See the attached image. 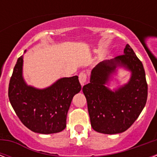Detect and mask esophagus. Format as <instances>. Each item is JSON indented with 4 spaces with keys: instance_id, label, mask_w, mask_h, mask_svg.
Here are the masks:
<instances>
[{
    "instance_id": "esophagus-1",
    "label": "esophagus",
    "mask_w": 157,
    "mask_h": 157,
    "mask_svg": "<svg viewBox=\"0 0 157 157\" xmlns=\"http://www.w3.org/2000/svg\"><path fill=\"white\" fill-rule=\"evenodd\" d=\"M86 79H87V76H86V73H84V72L80 73V75H79V81H80L81 86H83L86 84Z\"/></svg>"
}]
</instances>
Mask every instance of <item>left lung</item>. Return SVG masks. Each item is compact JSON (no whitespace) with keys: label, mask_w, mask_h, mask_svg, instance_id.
<instances>
[{"label":"left lung","mask_w":157,"mask_h":157,"mask_svg":"<svg viewBox=\"0 0 157 157\" xmlns=\"http://www.w3.org/2000/svg\"><path fill=\"white\" fill-rule=\"evenodd\" d=\"M123 67L131 72L127 83L112 91L106 86ZM91 126L106 134H120L131 126L145 107L147 84L142 62L128 44L124 54L101 62L91 71L90 83L82 88Z\"/></svg>","instance_id":"1"}]
</instances>
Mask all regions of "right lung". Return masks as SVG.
Wrapping results in <instances>:
<instances>
[{
	"mask_svg": "<svg viewBox=\"0 0 157 157\" xmlns=\"http://www.w3.org/2000/svg\"><path fill=\"white\" fill-rule=\"evenodd\" d=\"M23 66L22 55L9 85V99L16 115L35 133L49 134L63 130L72 98L81 90L78 76L60 78L49 87L38 89L26 83Z\"/></svg>",
	"mask_w": 157,
	"mask_h": 157,
	"instance_id": "1",
	"label": "right lung"
}]
</instances>
